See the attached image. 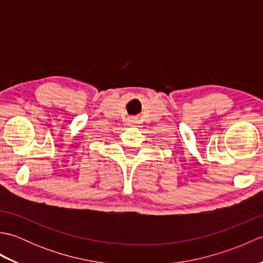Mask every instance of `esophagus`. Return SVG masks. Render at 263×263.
Wrapping results in <instances>:
<instances>
[{
  "label": "esophagus",
  "mask_w": 263,
  "mask_h": 263,
  "mask_svg": "<svg viewBox=\"0 0 263 263\" xmlns=\"http://www.w3.org/2000/svg\"><path fill=\"white\" fill-rule=\"evenodd\" d=\"M127 124H128V125H131V126H132L133 124H135V121H133V120H130V121H128V123H127Z\"/></svg>",
  "instance_id": "1"
}]
</instances>
